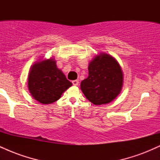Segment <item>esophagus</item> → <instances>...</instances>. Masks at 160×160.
<instances>
[{
    "instance_id": "34e87169",
    "label": "esophagus",
    "mask_w": 160,
    "mask_h": 160,
    "mask_svg": "<svg viewBox=\"0 0 160 160\" xmlns=\"http://www.w3.org/2000/svg\"><path fill=\"white\" fill-rule=\"evenodd\" d=\"M72 83H73V85H74V86H78V84H79V81H78V80H73V81H72Z\"/></svg>"
}]
</instances>
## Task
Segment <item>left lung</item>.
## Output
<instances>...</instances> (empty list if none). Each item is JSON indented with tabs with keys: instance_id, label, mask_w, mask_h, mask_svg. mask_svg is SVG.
Returning a JSON list of instances; mask_svg holds the SVG:
<instances>
[{
	"instance_id": "1",
	"label": "left lung",
	"mask_w": 160,
	"mask_h": 160,
	"mask_svg": "<svg viewBox=\"0 0 160 160\" xmlns=\"http://www.w3.org/2000/svg\"><path fill=\"white\" fill-rule=\"evenodd\" d=\"M89 76L80 83L86 98L96 105L108 104L120 94L122 86V70L115 58L102 53L89 63Z\"/></svg>"
}]
</instances>
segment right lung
I'll return each instance as SVG.
<instances>
[{"label":"right lung","instance_id":"1","mask_svg":"<svg viewBox=\"0 0 160 160\" xmlns=\"http://www.w3.org/2000/svg\"><path fill=\"white\" fill-rule=\"evenodd\" d=\"M72 83L57 68L53 59L34 64L28 74V89L34 99L42 104H51L61 98Z\"/></svg>","mask_w":160,"mask_h":160}]
</instances>
